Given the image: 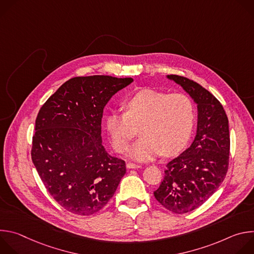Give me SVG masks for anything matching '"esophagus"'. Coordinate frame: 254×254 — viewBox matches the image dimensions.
Here are the masks:
<instances>
[{
    "instance_id": "34e87169",
    "label": "esophagus",
    "mask_w": 254,
    "mask_h": 254,
    "mask_svg": "<svg viewBox=\"0 0 254 254\" xmlns=\"http://www.w3.org/2000/svg\"><path fill=\"white\" fill-rule=\"evenodd\" d=\"M127 169H138V168H140V165H136L133 163H127Z\"/></svg>"
}]
</instances>
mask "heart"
Masks as SVG:
<instances>
[{
  "label": "heart",
  "instance_id": "1",
  "mask_svg": "<svg viewBox=\"0 0 254 254\" xmlns=\"http://www.w3.org/2000/svg\"><path fill=\"white\" fill-rule=\"evenodd\" d=\"M125 108L126 113H114L106 120L117 152L127 150L139 127L142 137L128 152L135 161L147 162L163 153L172 156L186 146L195 121L194 104L187 95L143 89L129 97Z\"/></svg>",
  "mask_w": 254,
  "mask_h": 254
}]
</instances>
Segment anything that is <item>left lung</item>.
<instances>
[{
    "instance_id": "obj_1",
    "label": "left lung",
    "mask_w": 254,
    "mask_h": 254,
    "mask_svg": "<svg viewBox=\"0 0 254 254\" xmlns=\"http://www.w3.org/2000/svg\"><path fill=\"white\" fill-rule=\"evenodd\" d=\"M167 78L197 104V131L191 146L167 164L154 195L169 211L184 214L200 207L222 184L229 163V125L222 104L207 89L183 76Z\"/></svg>"
}]
</instances>
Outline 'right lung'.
<instances>
[{"instance_id": "obj_1", "label": "right lung", "mask_w": 254, "mask_h": 254, "mask_svg": "<svg viewBox=\"0 0 254 254\" xmlns=\"http://www.w3.org/2000/svg\"><path fill=\"white\" fill-rule=\"evenodd\" d=\"M132 81L107 75L71 78L40 108L32 161L50 195L71 213L98 212L126 174L125 161L103 147L101 120L106 103Z\"/></svg>"}]
</instances>
